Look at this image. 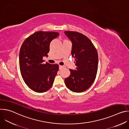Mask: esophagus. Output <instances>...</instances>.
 Segmentation results:
<instances>
[{"label": "esophagus", "mask_w": 129, "mask_h": 129, "mask_svg": "<svg viewBox=\"0 0 129 129\" xmlns=\"http://www.w3.org/2000/svg\"><path fill=\"white\" fill-rule=\"evenodd\" d=\"M64 67V66H62V65H59V69L61 70Z\"/></svg>", "instance_id": "obj_1"}]
</instances>
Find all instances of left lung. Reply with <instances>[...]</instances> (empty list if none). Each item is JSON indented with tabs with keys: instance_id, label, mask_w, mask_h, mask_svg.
Here are the masks:
<instances>
[{
	"instance_id": "obj_1",
	"label": "left lung",
	"mask_w": 129,
	"mask_h": 129,
	"mask_svg": "<svg viewBox=\"0 0 129 129\" xmlns=\"http://www.w3.org/2000/svg\"><path fill=\"white\" fill-rule=\"evenodd\" d=\"M72 43L71 54L75 58L76 70L69 69L70 76L65 79L67 87L75 92H82L94 82L98 68V54L91 40L77 31H65Z\"/></svg>"
}]
</instances>
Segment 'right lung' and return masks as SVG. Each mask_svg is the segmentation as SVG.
<instances>
[{"instance_id":"obj_1","label":"right lung","mask_w":129,"mask_h":129,"mask_svg":"<svg viewBox=\"0 0 129 129\" xmlns=\"http://www.w3.org/2000/svg\"><path fill=\"white\" fill-rule=\"evenodd\" d=\"M59 33L39 31L27 37L22 43L19 52V67L25 84L32 90L42 93L52 86L59 70V65L44 64L43 58L47 57L52 40Z\"/></svg>"}]
</instances>
